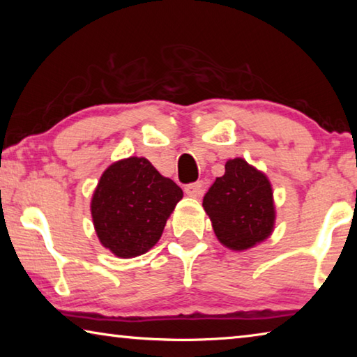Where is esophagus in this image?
Returning a JSON list of instances; mask_svg holds the SVG:
<instances>
[{"instance_id":"obj_1","label":"esophagus","mask_w":357,"mask_h":357,"mask_svg":"<svg viewBox=\"0 0 357 357\" xmlns=\"http://www.w3.org/2000/svg\"><path fill=\"white\" fill-rule=\"evenodd\" d=\"M184 192L189 197H200L203 193V184L202 183H190L184 187Z\"/></svg>"}]
</instances>
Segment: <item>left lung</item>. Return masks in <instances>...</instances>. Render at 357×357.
<instances>
[{"label":"left lung","mask_w":357,"mask_h":357,"mask_svg":"<svg viewBox=\"0 0 357 357\" xmlns=\"http://www.w3.org/2000/svg\"><path fill=\"white\" fill-rule=\"evenodd\" d=\"M217 239L231 250L261 243L274 229L273 187L266 174L236 157L225 164V174L214 181L203 198Z\"/></svg>","instance_id":"8db88e82"}]
</instances>
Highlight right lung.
Returning a JSON list of instances; mask_svg holds the SVG:
<instances>
[{
    "label": "right lung",
    "mask_w": 357,
    "mask_h": 357,
    "mask_svg": "<svg viewBox=\"0 0 357 357\" xmlns=\"http://www.w3.org/2000/svg\"><path fill=\"white\" fill-rule=\"evenodd\" d=\"M181 198V187L144 157L114 162L100 176L91 200L100 244L119 258L148 252L160 239Z\"/></svg>",
    "instance_id": "right-lung-1"
}]
</instances>
